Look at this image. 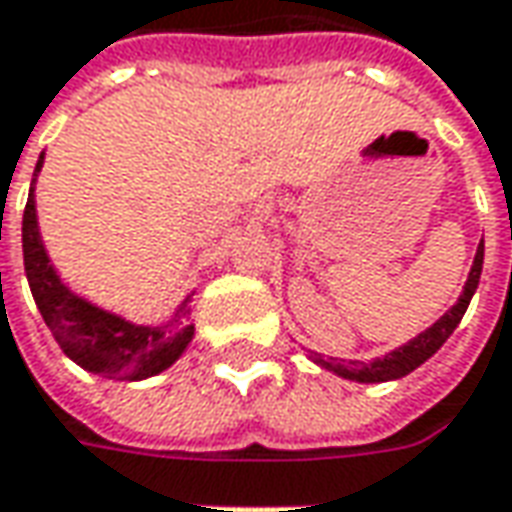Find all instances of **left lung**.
Returning <instances> with one entry per match:
<instances>
[{"label": "left lung", "instance_id": "8db88e82", "mask_svg": "<svg viewBox=\"0 0 512 512\" xmlns=\"http://www.w3.org/2000/svg\"><path fill=\"white\" fill-rule=\"evenodd\" d=\"M482 265H484V239L476 247V256H473V265H470V273H467V282H464L459 299L450 305V310L439 316L433 325L422 330L419 336H413L410 342L393 347L390 353L384 356H376V359H367V362H359V359H336V356H322V353H313L310 362L319 364L322 370H330L336 376H342L347 382H359V384H379V382H396L407 373H413L419 364H424L439 347H442L450 333L459 327L462 322L464 310L470 305L476 287H479V279H482Z\"/></svg>", "mask_w": 512, "mask_h": 512}]
</instances>
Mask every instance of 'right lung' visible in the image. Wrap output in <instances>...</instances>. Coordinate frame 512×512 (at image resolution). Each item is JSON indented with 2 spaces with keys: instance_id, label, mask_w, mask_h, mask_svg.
<instances>
[{
  "instance_id": "obj_1",
  "label": "right lung",
  "mask_w": 512,
  "mask_h": 512,
  "mask_svg": "<svg viewBox=\"0 0 512 512\" xmlns=\"http://www.w3.org/2000/svg\"><path fill=\"white\" fill-rule=\"evenodd\" d=\"M42 165H45V153H39L28 205L22 216V253H25V276L33 302L39 307L45 325L50 327L53 339L59 342L68 359L102 379L142 382L165 373L182 359L187 344L193 342L196 333L190 325L193 296L187 293L168 322L139 325L130 322L128 316L105 310L85 299L82 293L70 290L56 265L50 262L48 247L42 242V230H39L36 179L42 173Z\"/></svg>"
}]
</instances>
